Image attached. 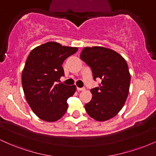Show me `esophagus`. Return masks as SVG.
<instances>
[{
    "instance_id": "esophagus-1",
    "label": "esophagus",
    "mask_w": 156,
    "mask_h": 156,
    "mask_svg": "<svg viewBox=\"0 0 156 156\" xmlns=\"http://www.w3.org/2000/svg\"><path fill=\"white\" fill-rule=\"evenodd\" d=\"M77 90L80 91V92H81V91L85 90V88H78V87H77Z\"/></svg>"
}]
</instances>
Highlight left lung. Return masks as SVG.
I'll return each mask as SVG.
<instances>
[{
    "mask_svg": "<svg viewBox=\"0 0 156 156\" xmlns=\"http://www.w3.org/2000/svg\"><path fill=\"white\" fill-rule=\"evenodd\" d=\"M92 71L93 78H101L99 87L91 89L92 100L85 105L87 114L98 122L115 117L125 105L129 93L130 74L126 61L110 48L85 47L80 55Z\"/></svg>",
    "mask_w": 156,
    "mask_h": 156,
    "instance_id": "left-lung-1",
    "label": "left lung"
}]
</instances>
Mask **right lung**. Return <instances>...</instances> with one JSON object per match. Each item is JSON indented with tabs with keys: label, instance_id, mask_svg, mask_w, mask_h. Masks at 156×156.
I'll use <instances>...</instances> for the list:
<instances>
[{
	"label": "right lung",
	"instance_id": "add662e5",
	"mask_svg": "<svg viewBox=\"0 0 156 156\" xmlns=\"http://www.w3.org/2000/svg\"><path fill=\"white\" fill-rule=\"evenodd\" d=\"M78 48L48 42L31 51L22 73V85L27 103L39 119L55 122L67 112V99L76 90V85L55 84L64 76L62 64Z\"/></svg>",
	"mask_w": 156,
	"mask_h": 156
}]
</instances>
